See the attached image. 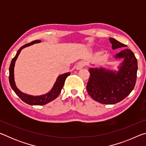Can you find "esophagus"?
Here are the masks:
<instances>
[{"mask_svg":"<svg viewBox=\"0 0 146 146\" xmlns=\"http://www.w3.org/2000/svg\"><path fill=\"white\" fill-rule=\"evenodd\" d=\"M84 66H85L84 62L81 61V62H78L77 64L76 68V70H81V69H82L84 67Z\"/></svg>","mask_w":146,"mask_h":146,"instance_id":"1","label":"esophagus"}]
</instances>
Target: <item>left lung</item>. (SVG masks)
Here are the masks:
<instances>
[{
	"label": "left lung",
	"instance_id": "left-lung-1",
	"mask_svg": "<svg viewBox=\"0 0 146 146\" xmlns=\"http://www.w3.org/2000/svg\"><path fill=\"white\" fill-rule=\"evenodd\" d=\"M110 41L113 49L126 47L113 38H110ZM114 58L123 59L117 71L103 67L89 69L88 93L93 99L104 104H114L124 99L134 89L137 80V59L130 49H123Z\"/></svg>",
	"mask_w": 146,
	"mask_h": 146
}]
</instances>
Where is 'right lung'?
<instances>
[{"label":"right lung","instance_id":"1","mask_svg":"<svg viewBox=\"0 0 146 146\" xmlns=\"http://www.w3.org/2000/svg\"><path fill=\"white\" fill-rule=\"evenodd\" d=\"M40 42L41 41L40 40H36L22 46L21 48L19 49V51H17L15 56L12 59L10 64V66H9V84H10L11 88L13 89L14 92L17 94V95L19 96L22 100L24 101L25 103L28 104L32 105V106H42L51 102V101L53 100H55V98L59 95V94L60 93L61 90L63 88L64 82H65L66 78L70 75V72H68V73L62 74V75H59L57 77V78H56V82H55V84H54L52 89H51L48 93L44 94V95H38V96H33V95H28V94L24 93L19 90L18 88H17L16 86L15 82V78H14V68H15V64L17 59L18 58V56L19 55L20 53H21L22 49L26 48V47L28 46L33 45L34 44L40 43Z\"/></svg>","mask_w":146,"mask_h":146}]
</instances>
